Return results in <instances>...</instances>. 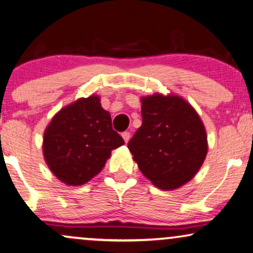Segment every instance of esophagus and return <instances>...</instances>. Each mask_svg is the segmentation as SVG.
I'll list each match as a JSON object with an SVG mask.
<instances>
[{
    "mask_svg": "<svg viewBox=\"0 0 253 253\" xmlns=\"http://www.w3.org/2000/svg\"><path fill=\"white\" fill-rule=\"evenodd\" d=\"M121 135H123V139L125 140V142H128L129 141V139H130V133L129 132H124L123 134H121Z\"/></svg>",
    "mask_w": 253,
    "mask_h": 253,
    "instance_id": "obj_1",
    "label": "esophagus"
}]
</instances>
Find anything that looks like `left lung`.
Instances as JSON below:
<instances>
[{
    "label": "left lung",
    "instance_id": "8db88e82",
    "mask_svg": "<svg viewBox=\"0 0 253 253\" xmlns=\"http://www.w3.org/2000/svg\"><path fill=\"white\" fill-rule=\"evenodd\" d=\"M142 125L128 142L141 172L162 190L190 181L207 154L204 124L178 96L155 93L142 98Z\"/></svg>",
    "mask_w": 253,
    "mask_h": 253
}]
</instances>
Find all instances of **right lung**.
Here are the masks:
<instances>
[{
  "label": "right lung",
  "mask_w": 253,
  "mask_h": 253,
  "mask_svg": "<svg viewBox=\"0 0 253 253\" xmlns=\"http://www.w3.org/2000/svg\"><path fill=\"white\" fill-rule=\"evenodd\" d=\"M99 97L81 98L54 116L43 134V156L67 185H82L100 172L124 139L112 128Z\"/></svg>",
  "instance_id": "add662e5"
}]
</instances>
